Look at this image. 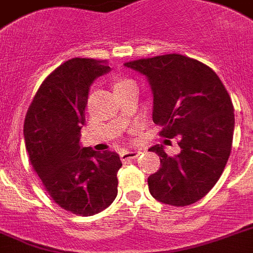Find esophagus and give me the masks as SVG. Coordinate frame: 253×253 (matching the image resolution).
Returning <instances> with one entry per match:
<instances>
[{
  "label": "esophagus",
  "mask_w": 253,
  "mask_h": 253,
  "mask_svg": "<svg viewBox=\"0 0 253 253\" xmlns=\"http://www.w3.org/2000/svg\"><path fill=\"white\" fill-rule=\"evenodd\" d=\"M139 155H140V152H139V150H125V152H123L122 154H120V159H122L123 163H125V162H129L131 161V159L138 158Z\"/></svg>",
  "instance_id": "34e87169"
}]
</instances>
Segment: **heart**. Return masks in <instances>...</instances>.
<instances>
[{"instance_id": "b5f03b06", "label": "heart", "mask_w": 253, "mask_h": 253, "mask_svg": "<svg viewBox=\"0 0 253 253\" xmlns=\"http://www.w3.org/2000/svg\"><path fill=\"white\" fill-rule=\"evenodd\" d=\"M131 85H135V81L130 78H119L115 80L114 83V89H123V87H128Z\"/></svg>"}]
</instances>
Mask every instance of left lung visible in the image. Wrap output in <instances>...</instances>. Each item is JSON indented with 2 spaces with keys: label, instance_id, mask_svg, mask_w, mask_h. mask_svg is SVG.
Instances as JSON below:
<instances>
[{
  "label": "left lung",
  "instance_id": "8db88e82",
  "mask_svg": "<svg viewBox=\"0 0 253 253\" xmlns=\"http://www.w3.org/2000/svg\"><path fill=\"white\" fill-rule=\"evenodd\" d=\"M125 66L145 75L153 91V122L159 135L178 139L180 152L168 155L162 144L150 152L161 168L149 175V192L166 205L196 203L214 187L231 154L233 104L221 79L203 62L179 54L139 59Z\"/></svg>",
  "mask_w": 253,
  "mask_h": 253
}]
</instances>
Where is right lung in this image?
Returning a JSON list of instances; mask_svg holds the SVG:
<instances>
[{
    "label": "right lung",
    "mask_w": 253,
    "mask_h": 253,
    "mask_svg": "<svg viewBox=\"0 0 253 253\" xmlns=\"http://www.w3.org/2000/svg\"><path fill=\"white\" fill-rule=\"evenodd\" d=\"M106 62L86 57L65 61L43 80L25 118L32 168L54 202L76 216L101 212L118 194L119 155L79 144L90 86L108 73Z\"/></svg>",
    "instance_id": "right-lung-1"
}]
</instances>
